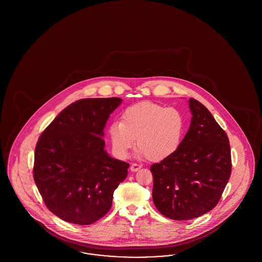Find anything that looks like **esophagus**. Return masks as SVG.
<instances>
[{
    "instance_id": "obj_1",
    "label": "esophagus",
    "mask_w": 262,
    "mask_h": 262,
    "mask_svg": "<svg viewBox=\"0 0 262 262\" xmlns=\"http://www.w3.org/2000/svg\"><path fill=\"white\" fill-rule=\"evenodd\" d=\"M141 165L140 164H137V163H133L132 165H130V171L132 172H136V171H138L140 168H141Z\"/></svg>"
}]
</instances>
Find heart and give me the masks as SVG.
<instances>
[{
  "instance_id": "b5f03b06",
  "label": "heart",
  "mask_w": 262,
  "mask_h": 262,
  "mask_svg": "<svg viewBox=\"0 0 262 262\" xmlns=\"http://www.w3.org/2000/svg\"><path fill=\"white\" fill-rule=\"evenodd\" d=\"M185 120L181 111L151 102H139L123 111L121 122H113L108 135L114 152L126 158L136 145L137 155L159 161L174 155L181 146Z\"/></svg>"
}]
</instances>
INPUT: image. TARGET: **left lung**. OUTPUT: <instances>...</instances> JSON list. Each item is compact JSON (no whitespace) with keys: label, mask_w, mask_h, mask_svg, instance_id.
<instances>
[{"label":"left lung","mask_w":262,"mask_h":262,"mask_svg":"<svg viewBox=\"0 0 262 262\" xmlns=\"http://www.w3.org/2000/svg\"><path fill=\"white\" fill-rule=\"evenodd\" d=\"M190 127L178 151L151 165L152 201L176 221L190 220L214 208L231 172L229 138L203 103L189 99Z\"/></svg>","instance_id":"8db88e82"}]
</instances>
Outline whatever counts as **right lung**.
Wrapping results in <instances>:
<instances>
[{
	"mask_svg": "<svg viewBox=\"0 0 262 262\" xmlns=\"http://www.w3.org/2000/svg\"><path fill=\"white\" fill-rule=\"evenodd\" d=\"M120 98L82 99L61 111L40 135L33 179L50 211L89 225L108 212L129 164L104 150L103 128Z\"/></svg>",
	"mask_w": 262,
	"mask_h": 262,
	"instance_id": "obj_1",
	"label": "right lung"
}]
</instances>
